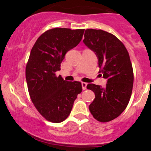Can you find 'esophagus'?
<instances>
[{"label": "esophagus", "mask_w": 151, "mask_h": 151, "mask_svg": "<svg viewBox=\"0 0 151 151\" xmlns=\"http://www.w3.org/2000/svg\"><path fill=\"white\" fill-rule=\"evenodd\" d=\"M86 85H87V84H86V82H82V89H83V90H85L86 88Z\"/></svg>", "instance_id": "34e87169"}]
</instances>
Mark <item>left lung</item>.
<instances>
[{
    "label": "left lung",
    "mask_w": 151,
    "mask_h": 151,
    "mask_svg": "<svg viewBox=\"0 0 151 151\" xmlns=\"http://www.w3.org/2000/svg\"><path fill=\"white\" fill-rule=\"evenodd\" d=\"M83 42L98 58L100 72L107 79L104 87L88 84L95 93L89 111L96 120L108 122L119 116L129 104L133 85V70L127 48L116 36L101 29L85 30Z\"/></svg>",
    "instance_id": "1"
}]
</instances>
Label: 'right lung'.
<instances>
[{
  "instance_id": "add662e5",
  "label": "right lung",
  "mask_w": 151,
  "mask_h": 151,
  "mask_svg": "<svg viewBox=\"0 0 151 151\" xmlns=\"http://www.w3.org/2000/svg\"><path fill=\"white\" fill-rule=\"evenodd\" d=\"M84 31L51 29L37 39L31 51L25 69L29 93L40 115L51 122L67 119L82 92L81 82L64 80L55 72L60 70L66 53L81 41Z\"/></svg>"
}]
</instances>
